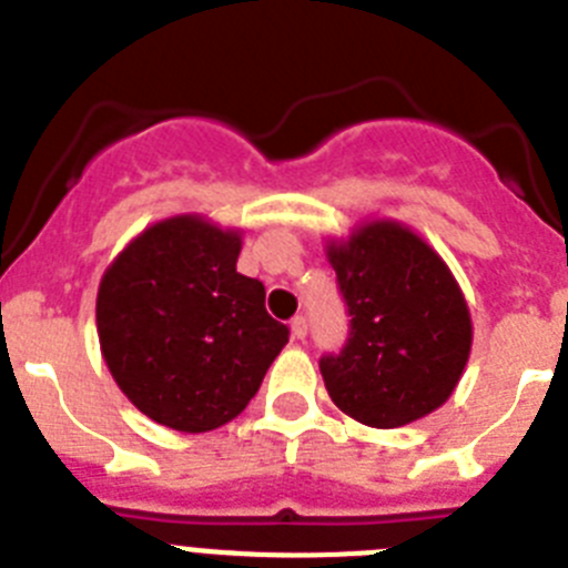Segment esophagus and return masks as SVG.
<instances>
[{"label":"esophagus","mask_w":568,"mask_h":568,"mask_svg":"<svg viewBox=\"0 0 568 568\" xmlns=\"http://www.w3.org/2000/svg\"><path fill=\"white\" fill-rule=\"evenodd\" d=\"M290 329H293V338L304 341L307 338V318H304V315H295V318L290 321Z\"/></svg>","instance_id":"obj_1"}]
</instances>
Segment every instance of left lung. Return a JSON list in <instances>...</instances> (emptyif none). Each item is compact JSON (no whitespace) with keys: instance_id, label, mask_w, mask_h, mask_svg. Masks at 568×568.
<instances>
[{"instance_id":"left-lung-1","label":"left lung","mask_w":568,"mask_h":568,"mask_svg":"<svg viewBox=\"0 0 568 568\" xmlns=\"http://www.w3.org/2000/svg\"><path fill=\"white\" fill-rule=\"evenodd\" d=\"M327 258L349 313L341 353L318 361L333 404L375 429L435 413L471 349L469 307L444 258L398 222L329 241Z\"/></svg>"}]
</instances>
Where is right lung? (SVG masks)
<instances>
[{"mask_svg": "<svg viewBox=\"0 0 568 568\" xmlns=\"http://www.w3.org/2000/svg\"><path fill=\"white\" fill-rule=\"evenodd\" d=\"M239 230L173 215L135 235L104 270L97 329L130 404L179 433L227 424L258 393L290 329L264 284L235 270Z\"/></svg>", "mask_w": 568, "mask_h": 568, "instance_id": "add662e5", "label": "right lung"}]
</instances>
